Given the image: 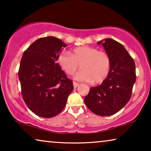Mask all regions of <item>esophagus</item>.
Instances as JSON below:
<instances>
[{
	"label": "esophagus",
	"mask_w": 151,
	"mask_h": 151,
	"mask_svg": "<svg viewBox=\"0 0 151 151\" xmlns=\"http://www.w3.org/2000/svg\"><path fill=\"white\" fill-rule=\"evenodd\" d=\"M73 87L76 88H77V86L78 85H79V83H78V82H73Z\"/></svg>",
	"instance_id": "esophagus-1"
}]
</instances>
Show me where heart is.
Instances as JSON below:
<instances>
[{
    "label": "heart",
    "instance_id": "b5f03b06",
    "mask_svg": "<svg viewBox=\"0 0 151 151\" xmlns=\"http://www.w3.org/2000/svg\"><path fill=\"white\" fill-rule=\"evenodd\" d=\"M58 63L64 71L73 75L81 65L82 71L76 74L75 79L99 84L107 78L111 68V60L104 51L91 47L73 49L71 53L63 51L58 57Z\"/></svg>",
    "mask_w": 151,
    "mask_h": 151
}]
</instances>
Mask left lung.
Instances as JSON below:
<instances>
[{
  "instance_id": "8db88e82",
  "label": "left lung",
  "mask_w": 151,
  "mask_h": 151,
  "mask_svg": "<svg viewBox=\"0 0 151 151\" xmlns=\"http://www.w3.org/2000/svg\"><path fill=\"white\" fill-rule=\"evenodd\" d=\"M98 45H102L110 58V71L100 85L91 88L84 100L95 114L109 116L120 111L131 98L136 80L135 65L124 47L116 40L105 38Z\"/></svg>"
}]
</instances>
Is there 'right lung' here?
<instances>
[{"mask_svg":"<svg viewBox=\"0 0 151 151\" xmlns=\"http://www.w3.org/2000/svg\"><path fill=\"white\" fill-rule=\"evenodd\" d=\"M66 47L55 37H44L33 42L22 55L18 71L22 98L40 117L49 118L59 114L73 90L72 80L56 63Z\"/></svg>","mask_w":151,"mask_h":151,"instance_id":"right-lung-1","label":"right lung"}]
</instances>
